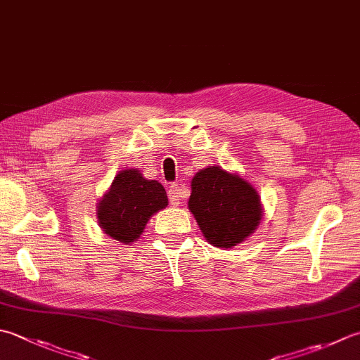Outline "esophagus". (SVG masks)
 <instances>
[{"mask_svg": "<svg viewBox=\"0 0 360 360\" xmlns=\"http://www.w3.org/2000/svg\"><path fill=\"white\" fill-rule=\"evenodd\" d=\"M181 195H182V187L179 184H173L168 188V200H170L172 206H178L181 202Z\"/></svg>", "mask_w": 360, "mask_h": 360, "instance_id": "esophagus-1", "label": "esophagus"}]
</instances>
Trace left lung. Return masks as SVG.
Returning a JSON list of instances; mask_svg holds the SVG:
<instances>
[{"label":"left lung","mask_w":360,"mask_h":360,"mask_svg":"<svg viewBox=\"0 0 360 360\" xmlns=\"http://www.w3.org/2000/svg\"><path fill=\"white\" fill-rule=\"evenodd\" d=\"M188 210L215 248H234L255 232L264 209L257 190L238 173L206 167L192 178Z\"/></svg>","instance_id":"obj_1"}]
</instances>
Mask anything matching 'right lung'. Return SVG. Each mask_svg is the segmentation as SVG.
Here are the masks:
<instances>
[{"instance_id":"right-lung-1","label":"right lung","mask_w":360,"mask_h":360,"mask_svg":"<svg viewBox=\"0 0 360 360\" xmlns=\"http://www.w3.org/2000/svg\"><path fill=\"white\" fill-rule=\"evenodd\" d=\"M167 206V192L159 181L143 178L137 168H124L98 200L96 218L104 234L129 245L143 234L150 218Z\"/></svg>"}]
</instances>
